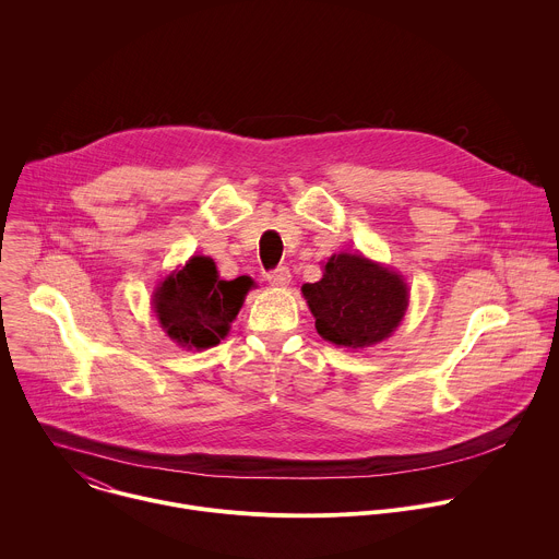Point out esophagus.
<instances>
[{
    "label": "esophagus",
    "mask_w": 559,
    "mask_h": 559,
    "mask_svg": "<svg viewBox=\"0 0 559 559\" xmlns=\"http://www.w3.org/2000/svg\"><path fill=\"white\" fill-rule=\"evenodd\" d=\"M289 281H292V274L287 267H276L267 274V283L272 287H285V285H289Z\"/></svg>",
    "instance_id": "1"
}]
</instances>
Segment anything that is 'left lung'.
<instances>
[{
	"mask_svg": "<svg viewBox=\"0 0 559 559\" xmlns=\"http://www.w3.org/2000/svg\"><path fill=\"white\" fill-rule=\"evenodd\" d=\"M302 296L318 333L335 346L364 348L386 340L408 309L404 278L361 254H333L318 283H305Z\"/></svg>",
	"mask_w": 559,
	"mask_h": 559,
	"instance_id": "1",
	"label": "left lung"
}]
</instances>
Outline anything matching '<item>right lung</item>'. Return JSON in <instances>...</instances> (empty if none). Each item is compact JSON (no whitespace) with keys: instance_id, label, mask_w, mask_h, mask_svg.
I'll use <instances>...</instances> for the list:
<instances>
[{"instance_id":"add662e5","label":"right lung","mask_w":559,"mask_h":559,"mask_svg":"<svg viewBox=\"0 0 559 559\" xmlns=\"http://www.w3.org/2000/svg\"><path fill=\"white\" fill-rule=\"evenodd\" d=\"M252 285L250 276L222 281L213 259L193 257L157 285L153 309L173 342L200 350L228 335Z\"/></svg>"}]
</instances>
